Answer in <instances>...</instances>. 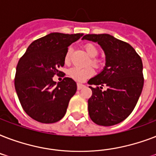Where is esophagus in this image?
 <instances>
[{"label": "esophagus", "instance_id": "obj_1", "mask_svg": "<svg viewBox=\"0 0 156 156\" xmlns=\"http://www.w3.org/2000/svg\"><path fill=\"white\" fill-rule=\"evenodd\" d=\"M85 87V86L82 84V83H78V85H77V88H78V90H81L82 88H83Z\"/></svg>", "mask_w": 156, "mask_h": 156}]
</instances>
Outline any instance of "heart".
Listing matches in <instances>:
<instances>
[{
    "label": "heart",
    "mask_w": 156,
    "mask_h": 156,
    "mask_svg": "<svg viewBox=\"0 0 156 156\" xmlns=\"http://www.w3.org/2000/svg\"><path fill=\"white\" fill-rule=\"evenodd\" d=\"M84 48H85L86 52L88 54V56H90V63L95 67H99L101 65L102 61L100 59H97L95 56L98 55L99 52V49L96 47V45L94 44H86L84 45ZM73 48L72 47H69L66 50V55H65V63L68 64L70 61L71 53H72ZM69 76L72 78L73 80L82 83L84 82L86 79H87L88 78H90V76H92L94 73V69H93L90 66H87V67H84V68H81V67H73L71 68L68 72Z\"/></svg>",
    "instance_id": "obj_1"
}]
</instances>
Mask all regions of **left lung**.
<instances>
[{"label": "left lung", "instance_id": "obj_1", "mask_svg": "<svg viewBox=\"0 0 156 156\" xmlns=\"http://www.w3.org/2000/svg\"><path fill=\"white\" fill-rule=\"evenodd\" d=\"M82 40L97 43L105 54L103 70L88 81L92 90L88 100L89 116L99 126L116 125L129 116L142 93V59L128 43L108 34L86 35ZM104 85L107 90H102Z\"/></svg>", "mask_w": 156, "mask_h": 156}]
</instances>
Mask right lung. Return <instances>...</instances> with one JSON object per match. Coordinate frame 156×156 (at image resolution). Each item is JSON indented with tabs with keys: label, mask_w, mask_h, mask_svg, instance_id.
I'll list each match as a JSON object with an SVG mask.
<instances>
[{
	"label": "right lung",
	"mask_w": 156,
	"mask_h": 156,
	"mask_svg": "<svg viewBox=\"0 0 156 156\" xmlns=\"http://www.w3.org/2000/svg\"><path fill=\"white\" fill-rule=\"evenodd\" d=\"M83 34L53 32L35 40L18 61L14 79L21 105L28 116L41 123H55L63 118L69 102L77 90L70 78L52 80L65 65L68 47Z\"/></svg>",
	"instance_id": "right-lung-1"
}]
</instances>
